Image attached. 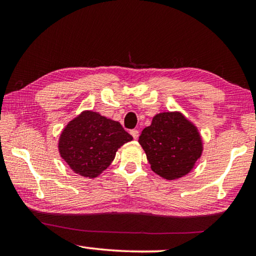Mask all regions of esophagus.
I'll use <instances>...</instances> for the list:
<instances>
[{
	"label": "esophagus",
	"mask_w": 256,
	"mask_h": 256,
	"mask_svg": "<svg viewBox=\"0 0 256 256\" xmlns=\"http://www.w3.org/2000/svg\"><path fill=\"white\" fill-rule=\"evenodd\" d=\"M130 133L132 134L133 138H136H136H138V131L136 128H133V130H131V132H130Z\"/></svg>",
	"instance_id": "34e87169"
}]
</instances>
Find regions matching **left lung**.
Masks as SVG:
<instances>
[{
	"mask_svg": "<svg viewBox=\"0 0 256 256\" xmlns=\"http://www.w3.org/2000/svg\"><path fill=\"white\" fill-rule=\"evenodd\" d=\"M138 144L156 174L176 180L188 174L201 157L202 141L196 128L180 112H160L142 131Z\"/></svg>",
	"mask_w": 256,
	"mask_h": 256,
	"instance_id": "1",
	"label": "left lung"
}]
</instances>
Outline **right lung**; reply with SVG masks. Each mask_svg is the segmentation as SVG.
I'll use <instances>...</instances> for the list:
<instances>
[{
    "mask_svg": "<svg viewBox=\"0 0 256 256\" xmlns=\"http://www.w3.org/2000/svg\"><path fill=\"white\" fill-rule=\"evenodd\" d=\"M132 138L118 122L88 110L63 130L58 150L73 172L94 178L110 166L120 146Z\"/></svg>",
    "mask_w": 256,
    "mask_h": 256,
    "instance_id": "1",
    "label": "right lung"
}]
</instances>
